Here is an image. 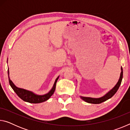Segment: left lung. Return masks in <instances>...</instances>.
Here are the masks:
<instances>
[{
    "instance_id": "1",
    "label": "left lung",
    "mask_w": 130,
    "mask_h": 130,
    "mask_svg": "<svg viewBox=\"0 0 130 130\" xmlns=\"http://www.w3.org/2000/svg\"><path fill=\"white\" fill-rule=\"evenodd\" d=\"M123 78V68L121 67V73L120 78L119 79L118 82L115 85V86L112 89L110 90V91L105 94L104 96H103L102 98H88V97H83L80 96V98L82 99L88 103H92V104H100L103 102H105V101L111 98L114 94L116 93V92L118 91V90L119 88L120 85L122 83V80Z\"/></svg>"
}]
</instances>
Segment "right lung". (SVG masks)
Listing matches in <instances>:
<instances>
[{
  "mask_svg": "<svg viewBox=\"0 0 130 130\" xmlns=\"http://www.w3.org/2000/svg\"><path fill=\"white\" fill-rule=\"evenodd\" d=\"M8 80H9V83L10 86L11 87L12 89L14 90V92L17 93V94L20 98L21 99H22L25 102L30 103H40L45 102L47 100L49 99L53 94L54 92L56 89V86L57 81L58 80L59 76L56 78L53 87L52 89L48 92L47 93L43 94V95H38V94H35L33 92L24 89L22 88H20L15 86L14 84L12 83V81L10 80L9 77V70L8 69Z\"/></svg>",
  "mask_w": 130,
  "mask_h": 130,
  "instance_id": "add662e5",
  "label": "right lung"
}]
</instances>
